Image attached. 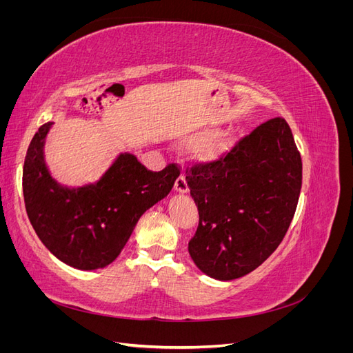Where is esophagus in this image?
Instances as JSON below:
<instances>
[{"label":"esophagus","instance_id":"obj_1","mask_svg":"<svg viewBox=\"0 0 353 353\" xmlns=\"http://www.w3.org/2000/svg\"><path fill=\"white\" fill-rule=\"evenodd\" d=\"M175 190L178 193H187L188 191V184H187V179L184 175H179L175 181Z\"/></svg>","mask_w":353,"mask_h":353}]
</instances>
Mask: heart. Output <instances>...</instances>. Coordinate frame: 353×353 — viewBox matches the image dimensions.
<instances>
[{
	"instance_id": "obj_1",
	"label": "heart",
	"mask_w": 353,
	"mask_h": 353,
	"mask_svg": "<svg viewBox=\"0 0 353 353\" xmlns=\"http://www.w3.org/2000/svg\"><path fill=\"white\" fill-rule=\"evenodd\" d=\"M236 144V135L231 131H218L209 135L196 150V159L201 163H213Z\"/></svg>"
}]
</instances>
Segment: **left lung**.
<instances>
[{"label":"left lung","instance_id":"8db88e82","mask_svg":"<svg viewBox=\"0 0 353 353\" xmlns=\"http://www.w3.org/2000/svg\"><path fill=\"white\" fill-rule=\"evenodd\" d=\"M199 209L188 243L197 268L230 281L252 272L279 248L302 188V159L290 126L274 117L219 160L187 168Z\"/></svg>","mask_w":353,"mask_h":353}]
</instances>
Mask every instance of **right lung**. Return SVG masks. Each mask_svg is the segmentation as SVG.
I'll use <instances>...</instances> for the list:
<instances>
[{
  "label": "right lung",
  "instance_id": "add662e5",
  "mask_svg": "<svg viewBox=\"0 0 353 353\" xmlns=\"http://www.w3.org/2000/svg\"><path fill=\"white\" fill-rule=\"evenodd\" d=\"M52 122L32 138L23 165V197L37 236L57 259L82 271L112 263L143 213L172 190L175 163L153 172L134 154H119L97 183L60 185L48 172L44 143Z\"/></svg>",
  "mask_w": 353,
  "mask_h": 353
}]
</instances>
